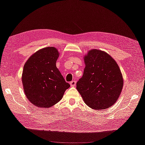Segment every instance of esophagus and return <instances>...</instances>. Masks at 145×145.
<instances>
[{
	"mask_svg": "<svg viewBox=\"0 0 145 145\" xmlns=\"http://www.w3.org/2000/svg\"><path fill=\"white\" fill-rule=\"evenodd\" d=\"M70 84L71 86H75V84H76V81H72L70 82Z\"/></svg>",
	"mask_w": 145,
	"mask_h": 145,
	"instance_id": "esophagus-1",
	"label": "esophagus"
}]
</instances>
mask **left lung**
I'll use <instances>...</instances> for the list:
<instances>
[{"mask_svg": "<svg viewBox=\"0 0 145 145\" xmlns=\"http://www.w3.org/2000/svg\"><path fill=\"white\" fill-rule=\"evenodd\" d=\"M83 75L77 83V89L84 101L93 109L112 106L123 87L120 70L113 58L104 51L92 49L84 58Z\"/></svg>", "mask_w": 145, "mask_h": 145, "instance_id": "left-lung-1", "label": "left lung"}]
</instances>
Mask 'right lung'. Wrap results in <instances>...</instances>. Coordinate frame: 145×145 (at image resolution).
Instances as JSON below:
<instances>
[{
	"mask_svg": "<svg viewBox=\"0 0 145 145\" xmlns=\"http://www.w3.org/2000/svg\"><path fill=\"white\" fill-rule=\"evenodd\" d=\"M59 55L55 47H45L32 55L25 64L22 75L25 93L37 107L53 106L70 86L56 66Z\"/></svg>",
	"mask_w": 145,
	"mask_h": 145,
	"instance_id": "right-lung-1",
	"label": "right lung"
}]
</instances>
